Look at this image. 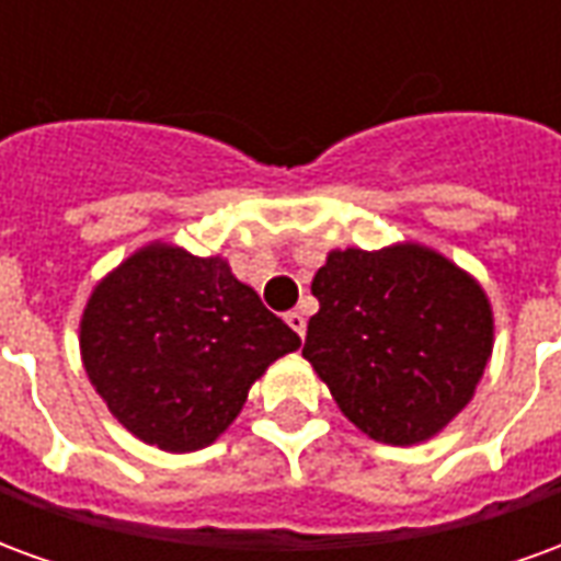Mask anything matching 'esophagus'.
<instances>
[{"instance_id": "obj_1", "label": "esophagus", "mask_w": 561, "mask_h": 561, "mask_svg": "<svg viewBox=\"0 0 561 561\" xmlns=\"http://www.w3.org/2000/svg\"><path fill=\"white\" fill-rule=\"evenodd\" d=\"M285 321H288V328H291L294 333H297V336L304 340V336H306V318H304V312H288V316H285Z\"/></svg>"}]
</instances>
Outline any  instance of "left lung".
<instances>
[{"label": "left lung", "instance_id": "obj_1", "mask_svg": "<svg viewBox=\"0 0 561 561\" xmlns=\"http://www.w3.org/2000/svg\"><path fill=\"white\" fill-rule=\"evenodd\" d=\"M312 294L304 357L360 433L421 445L469 405L493 354V306L450 257L421 243L333 249Z\"/></svg>", "mask_w": 561, "mask_h": 561}]
</instances>
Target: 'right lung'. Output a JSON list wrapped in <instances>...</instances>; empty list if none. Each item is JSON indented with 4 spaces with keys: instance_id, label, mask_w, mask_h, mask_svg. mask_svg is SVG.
I'll return each mask as SVG.
<instances>
[{
    "instance_id": "add662e5",
    "label": "right lung",
    "mask_w": 561,
    "mask_h": 561,
    "mask_svg": "<svg viewBox=\"0 0 561 561\" xmlns=\"http://www.w3.org/2000/svg\"><path fill=\"white\" fill-rule=\"evenodd\" d=\"M300 336L231 273L225 257L147 243L92 288L80 360L104 405L144 445H213L249 388Z\"/></svg>"
}]
</instances>
